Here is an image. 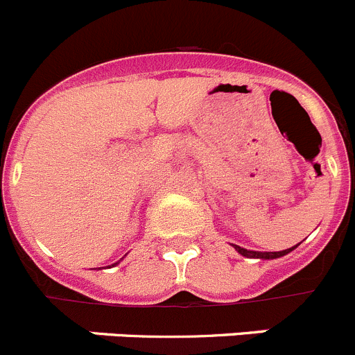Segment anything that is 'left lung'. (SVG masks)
<instances>
[{"label": "left lung", "mask_w": 355, "mask_h": 355, "mask_svg": "<svg viewBox=\"0 0 355 355\" xmlns=\"http://www.w3.org/2000/svg\"><path fill=\"white\" fill-rule=\"evenodd\" d=\"M236 248V252L241 254L245 257H250V259H277V257H282L286 254H289L291 250H294L296 247L286 248V250H280V252H257V250H247L243 247H238V245H233Z\"/></svg>", "instance_id": "obj_1"}]
</instances>
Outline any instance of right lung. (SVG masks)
<instances>
[{
	"label": "right lung",
	"mask_w": 355,
	"mask_h": 355,
	"mask_svg": "<svg viewBox=\"0 0 355 355\" xmlns=\"http://www.w3.org/2000/svg\"><path fill=\"white\" fill-rule=\"evenodd\" d=\"M115 264H117V263H115ZM115 264H112V266H115Z\"/></svg>",
	"instance_id": "right-lung-1"
}]
</instances>
